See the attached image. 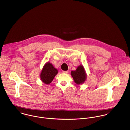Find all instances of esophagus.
Here are the masks:
<instances>
[{"label": "esophagus", "mask_w": 130, "mask_h": 130, "mask_svg": "<svg viewBox=\"0 0 130 130\" xmlns=\"http://www.w3.org/2000/svg\"><path fill=\"white\" fill-rule=\"evenodd\" d=\"M62 73H63V74H68V71H62Z\"/></svg>", "instance_id": "34e87169"}]
</instances>
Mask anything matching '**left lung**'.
I'll use <instances>...</instances> for the list:
<instances>
[{
  "label": "left lung",
  "mask_w": 130,
  "mask_h": 130,
  "mask_svg": "<svg viewBox=\"0 0 130 130\" xmlns=\"http://www.w3.org/2000/svg\"><path fill=\"white\" fill-rule=\"evenodd\" d=\"M71 75L74 78V82L77 85L83 84L87 78V74L85 69L82 65L79 66L75 71H72Z\"/></svg>",
  "instance_id": "left-lung-1"
}]
</instances>
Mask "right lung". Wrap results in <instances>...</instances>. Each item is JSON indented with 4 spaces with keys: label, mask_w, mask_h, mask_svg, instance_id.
Masks as SVG:
<instances>
[{
    "label": "right lung",
    "mask_w": 130,
    "mask_h": 130,
    "mask_svg": "<svg viewBox=\"0 0 130 130\" xmlns=\"http://www.w3.org/2000/svg\"><path fill=\"white\" fill-rule=\"evenodd\" d=\"M57 73V70L51 63L48 62L43 66L40 73V77L43 83L48 85L53 81Z\"/></svg>",
    "instance_id": "1"
}]
</instances>
